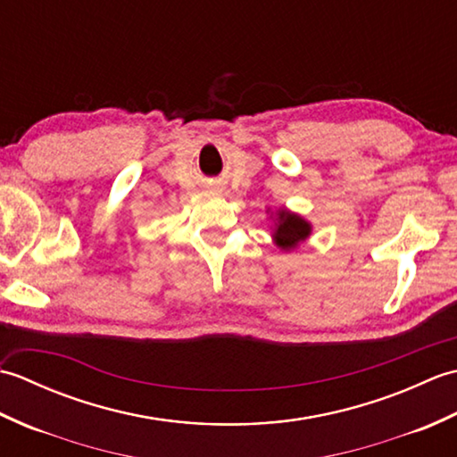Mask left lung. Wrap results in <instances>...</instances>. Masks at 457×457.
<instances>
[{
	"instance_id": "8db88e82",
	"label": "left lung",
	"mask_w": 457,
	"mask_h": 457,
	"mask_svg": "<svg viewBox=\"0 0 457 457\" xmlns=\"http://www.w3.org/2000/svg\"><path fill=\"white\" fill-rule=\"evenodd\" d=\"M312 234V226L295 212H288L280 208L277 212L275 228H273V239L275 244L283 251H293L300 244H304L308 236Z\"/></svg>"
}]
</instances>
